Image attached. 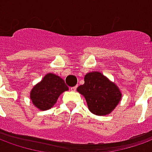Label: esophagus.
<instances>
[{
	"mask_svg": "<svg viewBox=\"0 0 152 152\" xmlns=\"http://www.w3.org/2000/svg\"><path fill=\"white\" fill-rule=\"evenodd\" d=\"M76 88H77V86H74V87H71V90L72 91H76Z\"/></svg>",
	"mask_w": 152,
	"mask_h": 152,
	"instance_id": "esophagus-1",
	"label": "esophagus"
}]
</instances>
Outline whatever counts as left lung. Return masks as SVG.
Segmentation results:
<instances>
[{
  "label": "left lung",
  "mask_w": 152,
  "mask_h": 152,
  "mask_svg": "<svg viewBox=\"0 0 152 152\" xmlns=\"http://www.w3.org/2000/svg\"><path fill=\"white\" fill-rule=\"evenodd\" d=\"M76 90L85 97L89 111L97 115L110 114L122 98L120 88L99 72L87 73L84 85Z\"/></svg>",
  "instance_id": "1"
}]
</instances>
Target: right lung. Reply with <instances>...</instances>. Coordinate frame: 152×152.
<instances>
[{
  "label": "right lung",
  "mask_w": 152,
  "mask_h": 152,
  "mask_svg": "<svg viewBox=\"0 0 152 152\" xmlns=\"http://www.w3.org/2000/svg\"><path fill=\"white\" fill-rule=\"evenodd\" d=\"M67 90L65 81L60 76L50 72L33 86L30 92V99L37 108L46 111L53 107L58 97Z\"/></svg>",
  "instance_id": "add662e5"
}]
</instances>
